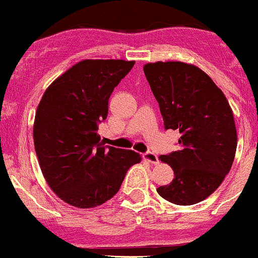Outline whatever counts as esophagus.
<instances>
[{"label":"esophagus","instance_id":"1","mask_svg":"<svg viewBox=\"0 0 258 258\" xmlns=\"http://www.w3.org/2000/svg\"><path fill=\"white\" fill-rule=\"evenodd\" d=\"M143 159L152 163V164H158V163H159V158H158V155L154 154L153 152H145L144 154H143Z\"/></svg>","mask_w":258,"mask_h":258}]
</instances>
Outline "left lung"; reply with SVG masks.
I'll return each instance as SVG.
<instances>
[{
    "label": "left lung",
    "instance_id": "obj_1",
    "mask_svg": "<svg viewBox=\"0 0 258 258\" xmlns=\"http://www.w3.org/2000/svg\"><path fill=\"white\" fill-rule=\"evenodd\" d=\"M144 74L159 104L165 130H179V150L160 155L174 179L157 189L174 205L212 195L231 170L237 148L232 109L221 89L197 66L179 61L147 63Z\"/></svg>",
    "mask_w": 258,
    "mask_h": 258
}]
</instances>
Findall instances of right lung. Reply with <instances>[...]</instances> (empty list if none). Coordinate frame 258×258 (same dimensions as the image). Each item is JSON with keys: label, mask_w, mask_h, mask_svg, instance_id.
<instances>
[{"label": "right lung", "mask_w": 258, "mask_h": 258, "mask_svg": "<svg viewBox=\"0 0 258 258\" xmlns=\"http://www.w3.org/2000/svg\"><path fill=\"white\" fill-rule=\"evenodd\" d=\"M134 61L84 60L56 79L35 115L34 142L51 189L69 205L93 208L118 193L126 172L142 160L134 150L104 145L99 124L109 98Z\"/></svg>", "instance_id": "right-lung-1"}]
</instances>
